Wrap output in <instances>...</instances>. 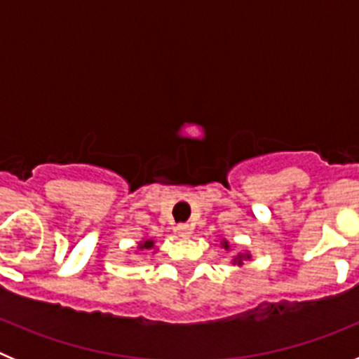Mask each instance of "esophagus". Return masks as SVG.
I'll return each instance as SVG.
<instances>
[{"label":"esophagus","mask_w":359,"mask_h":359,"mask_svg":"<svg viewBox=\"0 0 359 359\" xmlns=\"http://www.w3.org/2000/svg\"><path fill=\"white\" fill-rule=\"evenodd\" d=\"M176 231L180 237H190V233H192V226H190V224H177Z\"/></svg>","instance_id":"1"}]
</instances>
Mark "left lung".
Returning <instances> with one entry per match:
<instances>
[{
    "instance_id": "obj_1",
    "label": "left lung",
    "mask_w": 359,
    "mask_h": 359,
    "mask_svg": "<svg viewBox=\"0 0 359 359\" xmlns=\"http://www.w3.org/2000/svg\"><path fill=\"white\" fill-rule=\"evenodd\" d=\"M221 248L226 250V252H230V250H231L230 241H226V239L221 241ZM250 259H252V253H250V252H239V253H236V255L231 257V264L243 266L244 261H250Z\"/></svg>"
}]
</instances>
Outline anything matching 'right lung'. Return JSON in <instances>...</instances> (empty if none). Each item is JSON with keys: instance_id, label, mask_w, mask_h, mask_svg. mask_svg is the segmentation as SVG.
I'll return each instance as SVG.
<instances>
[{"instance_id": "1", "label": "right lung", "mask_w": 359, "mask_h": 359, "mask_svg": "<svg viewBox=\"0 0 359 359\" xmlns=\"http://www.w3.org/2000/svg\"><path fill=\"white\" fill-rule=\"evenodd\" d=\"M136 250L138 252H151L152 253H156L158 248H156V241L154 239H142L140 243H138V246H136Z\"/></svg>"}]
</instances>
